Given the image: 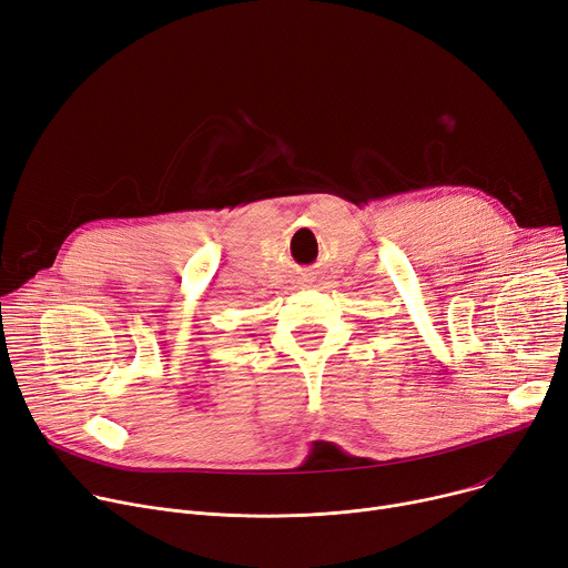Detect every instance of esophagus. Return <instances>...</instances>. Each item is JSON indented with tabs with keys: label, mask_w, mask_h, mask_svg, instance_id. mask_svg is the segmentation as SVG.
Returning a JSON list of instances; mask_svg holds the SVG:
<instances>
[{
	"label": "esophagus",
	"mask_w": 568,
	"mask_h": 568,
	"mask_svg": "<svg viewBox=\"0 0 568 568\" xmlns=\"http://www.w3.org/2000/svg\"><path fill=\"white\" fill-rule=\"evenodd\" d=\"M312 282H314V277H310V275H305V277H303V284H305V286H307V284H312Z\"/></svg>",
	"instance_id": "1"
}]
</instances>
